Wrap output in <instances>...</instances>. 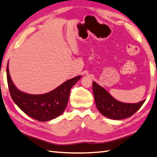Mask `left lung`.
I'll list each match as a JSON object with an SVG mask.
<instances>
[{
  "instance_id": "1",
  "label": "left lung",
  "mask_w": 157,
  "mask_h": 157,
  "mask_svg": "<svg viewBox=\"0 0 157 157\" xmlns=\"http://www.w3.org/2000/svg\"><path fill=\"white\" fill-rule=\"evenodd\" d=\"M93 90L95 103L101 114L113 120H122L133 115L145 102L143 100L137 103H125L116 100L108 92L93 82Z\"/></svg>"
}]
</instances>
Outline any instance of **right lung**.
Wrapping results in <instances>:
<instances>
[{
  "label": "right lung",
  "instance_id": "add662e5",
  "mask_svg": "<svg viewBox=\"0 0 157 157\" xmlns=\"http://www.w3.org/2000/svg\"><path fill=\"white\" fill-rule=\"evenodd\" d=\"M81 75L70 79L50 93L44 94H29L17 90L9 75L8 64L7 78L8 87L15 103L30 117L45 122L57 118L64 111L68 103L71 88Z\"/></svg>",
  "mask_w": 157,
  "mask_h": 157
}]
</instances>
